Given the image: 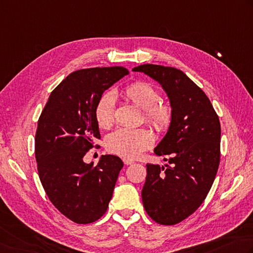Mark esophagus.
Returning <instances> with one entry per match:
<instances>
[{
    "label": "esophagus",
    "instance_id": "esophagus-1",
    "mask_svg": "<svg viewBox=\"0 0 253 253\" xmlns=\"http://www.w3.org/2000/svg\"><path fill=\"white\" fill-rule=\"evenodd\" d=\"M123 161H124V163H125L126 166H129V165H132V163H133V160L129 159V158H124Z\"/></svg>",
    "mask_w": 253,
    "mask_h": 253
}]
</instances>
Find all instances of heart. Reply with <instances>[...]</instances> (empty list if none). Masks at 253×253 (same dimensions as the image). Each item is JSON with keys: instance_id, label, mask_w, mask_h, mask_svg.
<instances>
[{"instance_id": "obj_1", "label": "heart", "mask_w": 253, "mask_h": 253, "mask_svg": "<svg viewBox=\"0 0 253 253\" xmlns=\"http://www.w3.org/2000/svg\"><path fill=\"white\" fill-rule=\"evenodd\" d=\"M127 101L143 110V118L158 131H166L173 122V108L169 103L161 102L160 93L151 83L137 81L122 91ZM115 98L110 92L103 93L94 106V118L97 126L108 129L115 122ZM153 137L146 128H121L112 132L106 139L107 150L118 156L135 158L151 147Z\"/></svg>"}]
</instances>
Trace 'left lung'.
<instances>
[{
    "instance_id": "1",
    "label": "left lung",
    "mask_w": 253,
    "mask_h": 253,
    "mask_svg": "<svg viewBox=\"0 0 253 253\" xmlns=\"http://www.w3.org/2000/svg\"><path fill=\"white\" fill-rule=\"evenodd\" d=\"M132 71L159 82L170 98L173 122L155 149L169 165L147 163L142 204L152 220L175 225L206 199L220 161V123L210 98L179 69L142 64Z\"/></svg>"
}]
</instances>
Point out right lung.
Returning a JSON list of instances; mask_svg holds the SVG:
<instances>
[{
  "label": "right lung",
  "instance_id": "right-lung-1",
  "mask_svg": "<svg viewBox=\"0 0 253 253\" xmlns=\"http://www.w3.org/2000/svg\"><path fill=\"white\" fill-rule=\"evenodd\" d=\"M129 71L124 67L74 71L51 92L35 136L38 175L53 206L77 224H91L107 211L124 166L106 155L96 167L83 157L100 139L94 106L103 92Z\"/></svg>",
  "mask_w": 253,
  "mask_h": 253
}]
</instances>
